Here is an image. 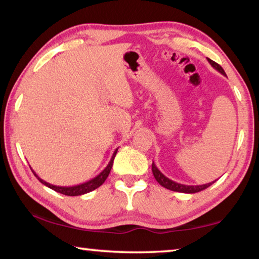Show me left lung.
I'll list each match as a JSON object with an SVG mask.
<instances>
[{"instance_id": "1", "label": "left lung", "mask_w": 259, "mask_h": 259, "mask_svg": "<svg viewBox=\"0 0 259 259\" xmlns=\"http://www.w3.org/2000/svg\"><path fill=\"white\" fill-rule=\"evenodd\" d=\"M209 64L211 65V66L216 69V71H218L221 74H223V75L226 76V74L224 72V69L222 68L221 65H218L217 63H214L213 60L207 58ZM152 171H153V175H154V178L156 179V182L160 184L161 186H163L165 188H168V190L170 191H174V192H181V193H188V194H192V193H198L200 191H203L205 190V188L209 187L210 185H212V184L216 182H211V183H208V184H203V185H184V184H179V183H176L171 181V179H169L168 177H165L163 174H162L159 168L155 165L154 162L152 163Z\"/></svg>"}]
</instances>
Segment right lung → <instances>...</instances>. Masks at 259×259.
<instances>
[{
    "label": "right lung",
    "instance_id": "obj_1",
    "mask_svg": "<svg viewBox=\"0 0 259 259\" xmlns=\"http://www.w3.org/2000/svg\"><path fill=\"white\" fill-rule=\"evenodd\" d=\"M117 153V148L115 151H114L113 155L111 157V161L108 162V164L106 168H105L102 172H100L99 175H97L95 178L90 179V181H88L85 183L83 184H78V185H75V186H56V185H52V184H49L47 183L46 181H43V179H41L40 177L37 176L36 172L34 171V170H32L34 176L36 177L38 181H40L43 185L48 186L49 188H51V190H54L56 192L58 193H61V194L64 195H68V196H77V195H82V194H85V193H89L91 191L96 190V188H98L100 185H103L104 182L106 181V178L108 177L109 172H111V169H112V165H113V161H114V157H115Z\"/></svg>",
    "mask_w": 259,
    "mask_h": 259
}]
</instances>
